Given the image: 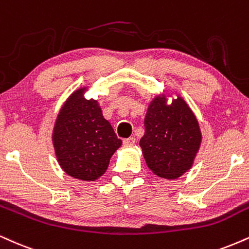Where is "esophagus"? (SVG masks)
Here are the masks:
<instances>
[{"instance_id": "obj_1", "label": "esophagus", "mask_w": 249, "mask_h": 249, "mask_svg": "<svg viewBox=\"0 0 249 249\" xmlns=\"http://www.w3.org/2000/svg\"><path fill=\"white\" fill-rule=\"evenodd\" d=\"M123 143H124L125 146H132L136 143V138L134 137H130V138H126V139L123 140Z\"/></svg>"}]
</instances>
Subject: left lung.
I'll return each mask as SVG.
<instances>
[{"instance_id": "obj_1", "label": "left lung", "mask_w": 249, "mask_h": 249, "mask_svg": "<svg viewBox=\"0 0 249 249\" xmlns=\"http://www.w3.org/2000/svg\"><path fill=\"white\" fill-rule=\"evenodd\" d=\"M198 122L182 98L167 106L155 97L145 117L139 145L148 168L160 178L174 179L190 168L200 145Z\"/></svg>"}]
</instances>
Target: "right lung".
<instances>
[{
	"mask_svg": "<svg viewBox=\"0 0 249 249\" xmlns=\"http://www.w3.org/2000/svg\"><path fill=\"white\" fill-rule=\"evenodd\" d=\"M73 92L60 110L53 142L61 168L83 181H95L106 173L110 158L122 145L95 100Z\"/></svg>",
	"mask_w": 249,
	"mask_h": 249,
	"instance_id": "obj_1",
	"label": "right lung"
}]
</instances>
